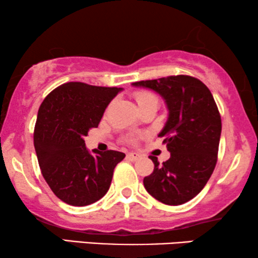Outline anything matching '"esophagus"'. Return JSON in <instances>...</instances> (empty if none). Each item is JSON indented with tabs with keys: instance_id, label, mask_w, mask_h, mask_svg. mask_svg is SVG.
I'll use <instances>...</instances> for the list:
<instances>
[{
	"instance_id": "obj_1",
	"label": "esophagus",
	"mask_w": 258,
	"mask_h": 258,
	"mask_svg": "<svg viewBox=\"0 0 258 258\" xmlns=\"http://www.w3.org/2000/svg\"><path fill=\"white\" fill-rule=\"evenodd\" d=\"M126 157H128L130 161H137V160H140V158H141V155L137 154V153H130V154L126 155Z\"/></svg>"
}]
</instances>
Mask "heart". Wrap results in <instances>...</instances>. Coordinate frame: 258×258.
Segmentation results:
<instances>
[{"instance_id": "b5f03b06", "label": "heart", "mask_w": 258, "mask_h": 258, "mask_svg": "<svg viewBox=\"0 0 258 258\" xmlns=\"http://www.w3.org/2000/svg\"><path fill=\"white\" fill-rule=\"evenodd\" d=\"M135 97H136L137 103H139V105L146 103V102H149V101L158 102V97L154 93H151V91H149V90H139V91H136Z\"/></svg>"}]
</instances>
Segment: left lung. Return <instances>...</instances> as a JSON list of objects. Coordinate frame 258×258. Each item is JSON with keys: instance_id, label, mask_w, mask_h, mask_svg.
I'll return each instance as SVG.
<instances>
[{"instance_id": "1", "label": "left lung", "mask_w": 258, "mask_h": 258, "mask_svg": "<svg viewBox=\"0 0 258 258\" xmlns=\"http://www.w3.org/2000/svg\"><path fill=\"white\" fill-rule=\"evenodd\" d=\"M133 86L156 91L169 110L158 137L164 139L170 158L160 164L157 157L150 156L155 168L144 177V188L168 206L188 202L204 188L217 162L222 122L216 102L206 84L188 75L140 81Z\"/></svg>"}]
</instances>
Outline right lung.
<instances>
[{"instance_id":"1","label":"right lung","mask_w":258,"mask_h":258,"mask_svg":"<svg viewBox=\"0 0 258 258\" xmlns=\"http://www.w3.org/2000/svg\"><path fill=\"white\" fill-rule=\"evenodd\" d=\"M121 90L68 82L52 90L38 109L34 130L38 164L52 192L67 204L84 207L101 200L125 157L115 150L90 153L83 140Z\"/></svg>"}]
</instances>
